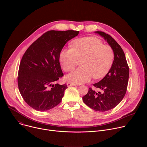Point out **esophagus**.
<instances>
[{
  "label": "esophagus",
  "instance_id": "esophagus-1",
  "mask_svg": "<svg viewBox=\"0 0 147 147\" xmlns=\"http://www.w3.org/2000/svg\"><path fill=\"white\" fill-rule=\"evenodd\" d=\"M77 84L73 82H68L67 83V87H71V86H76Z\"/></svg>",
  "mask_w": 147,
  "mask_h": 147
}]
</instances>
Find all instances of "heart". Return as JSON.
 Wrapping results in <instances>:
<instances>
[{
    "label": "heart",
    "mask_w": 147,
    "mask_h": 147,
    "mask_svg": "<svg viewBox=\"0 0 147 147\" xmlns=\"http://www.w3.org/2000/svg\"><path fill=\"white\" fill-rule=\"evenodd\" d=\"M113 59L112 48L92 36L74 40L71 49L62 50L59 56L63 69L67 72L73 71L81 61L82 66L66 77L68 81L77 84L88 81L92 77H104L111 69Z\"/></svg>",
    "instance_id": "b5f03b06"
}]
</instances>
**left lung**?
Here are the masks:
<instances>
[{
  "mask_svg": "<svg viewBox=\"0 0 147 147\" xmlns=\"http://www.w3.org/2000/svg\"><path fill=\"white\" fill-rule=\"evenodd\" d=\"M95 32L102 36L112 48L114 60L107 75L93 84L102 91L97 92L90 88L88 93L82 97V100L94 111L105 112L116 107L124 98L127 91L129 68L124 53L117 42L103 32Z\"/></svg>",
  "mask_w": 147,
  "mask_h": 147,
  "instance_id": "left-lung-1",
  "label": "left lung"
}]
</instances>
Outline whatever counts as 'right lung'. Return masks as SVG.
<instances>
[{
  "label": "right lung",
  "instance_id": "right-lung-1",
  "mask_svg": "<svg viewBox=\"0 0 147 147\" xmlns=\"http://www.w3.org/2000/svg\"><path fill=\"white\" fill-rule=\"evenodd\" d=\"M78 34L74 30L48 31L24 54L18 69V86L24 101L34 109L46 111L60 103L67 86L55 84L63 76L60 53L67 42Z\"/></svg>",
  "mask_w": 147,
  "mask_h": 147
}]
</instances>
